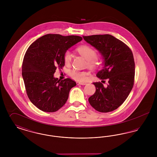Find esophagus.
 <instances>
[{
  "instance_id": "esophagus-1",
  "label": "esophagus",
  "mask_w": 157,
  "mask_h": 157,
  "mask_svg": "<svg viewBox=\"0 0 157 157\" xmlns=\"http://www.w3.org/2000/svg\"><path fill=\"white\" fill-rule=\"evenodd\" d=\"M76 84L77 85H86V83H81V82H76Z\"/></svg>"
}]
</instances>
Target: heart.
Wrapping results in <instances>:
<instances>
[{
  "label": "heart",
  "mask_w": 157,
  "mask_h": 157,
  "mask_svg": "<svg viewBox=\"0 0 157 157\" xmlns=\"http://www.w3.org/2000/svg\"><path fill=\"white\" fill-rule=\"evenodd\" d=\"M76 51L83 58L88 60V64L90 67H95L98 64V58L96 56V51L92 47L88 45H82L78 47ZM63 60L65 65H68L71 61V53L67 51L63 55ZM88 74L76 70H72L70 72L71 76L78 82H85L88 77Z\"/></svg>",
  "instance_id": "b5f03b06"
}]
</instances>
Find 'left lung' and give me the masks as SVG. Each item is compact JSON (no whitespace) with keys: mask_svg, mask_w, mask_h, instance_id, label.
Masks as SVG:
<instances>
[{"mask_svg":"<svg viewBox=\"0 0 157 157\" xmlns=\"http://www.w3.org/2000/svg\"><path fill=\"white\" fill-rule=\"evenodd\" d=\"M83 38L96 48L103 58L104 67L97 76L108 81L107 86L100 82L93 83L96 91L89 98V102L99 112H111L124 103L133 88V54L126 44L111 35L83 36Z\"/></svg>","mask_w":157,"mask_h":157,"instance_id":"1","label":"left lung"}]
</instances>
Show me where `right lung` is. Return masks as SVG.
Returning <instances> with one entry per match:
<instances>
[{
	"instance_id": "add662e5",
	"label": "right lung",
	"mask_w": 157,
	"mask_h": 157,
	"mask_svg": "<svg viewBox=\"0 0 157 157\" xmlns=\"http://www.w3.org/2000/svg\"><path fill=\"white\" fill-rule=\"evenodd\" d=\"M79 36L47 34L32 43L23 60L22 74L28 97L40 110L57 111L67 101L71 89L76 85L70 78L60 81L53 76L57 67L65 65L63 55L81 41Z\"/></svg>"
}]
</instances>
